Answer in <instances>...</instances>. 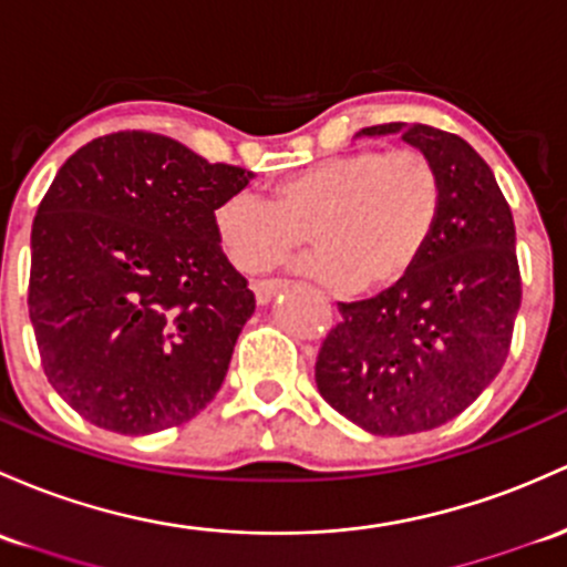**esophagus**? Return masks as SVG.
<instances>
[{
	"label": "esophagus",
	"instance_id": "34e87169",
	"mask_svg": "<svg viewBox=\"0 0 567 567\" xmlns=\"http://www.w3.org/2000/svg\"><path fill=\"white\" fill-rule=\"evenodd\" d=\"M286 286V281H259L254 284V295H257V302L259 306H267V302L272 300V297L278 295Z\"/></svg>",
	"mask_w": 567,
	"mask_h": 567
}]
</instances>
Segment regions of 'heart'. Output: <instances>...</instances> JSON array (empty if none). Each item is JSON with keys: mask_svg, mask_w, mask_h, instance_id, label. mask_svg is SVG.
<instances>
[{"mask_svg": "<svg viewBox=\"0 0 567 567\" xmlns=\"http://www.w3.org/2000/svg\"><path fill=\"white\" fill-rule=\"evenodd\" d=\"M443 205L435 162L419 148L351 151L272 186L235 192L213 213L218 243L243 272H265L310 243L306 270L338 289L403 281L427 248Z\"/></svg>", "mask_w": 567, "mask_h": 567, "instance_id": "1", "label": "heart"}]
</instances>
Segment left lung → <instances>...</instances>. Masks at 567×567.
I'll return each mask as SVG.
<instances>
[{
	"mask_svg": "<svg viewBox=\"0 0 567 567\" xmlns=\"http://www.w3.org/2000/svg\"><path fill=\"white\" fill-rule=\"evenodd\" d=\"M435 162L437 227L392 289L340 302L316 359L321 398L373 435H411L460 416L495 381L522 306L516 229L486 164L460 135L427 124H379Z\"/></svg>",
	"mask_w": 567,
	"mask_h": 567,
	"instance_id": "obj_1",
	"label": "left lung"
}]
</instances>
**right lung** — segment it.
<instances>
[{
    "label": "right lung",
    "instance_id": "right-lung-1",
    "mask_svg": "<svg viewBox=\"0 0 567 567\" xmlns=\"http://www.w3.org/2000/svg\"><path fill=\"white\" fill-rule=\"evenodd\" d=\"M251 178L137 130L62 164L32 224L29 319L48 381L86 422L151 435L216 398L257 300L213 213Z\"/></svg>",
    "mask_w": 567,
    "mask_h": 567
}]
</instances>
